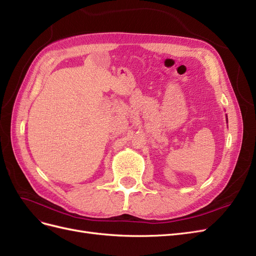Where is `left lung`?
Segmentation results:
<instances>
[{"instance_id":"8db88e82","label":"left lung","mask_w":256,"mask_h":256,"mask_svg":"<svg viewBox=\"0 0 256 256\" xmlns=\"http://www.w3.org/2000/svg\"><path fill=\"white\" fill-rule=\"evenodd\" d=\"M226 122H228V116H226Z\"/></svg>"}]
</instances>
